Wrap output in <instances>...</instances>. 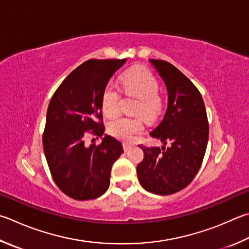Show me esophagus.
<instances>
[{"label":"esophagus","mask_w":249,"mask_h":249,"mask_svg":"<svg viewBox=\"0 0 249 249\" xmlns=\"http://www.w3.org/2000/svg\"><path fill=\"white\" fill-rule=\"evenodd\" d=\"M130 147H132V146H130L129 143H126V142H124V143H123V149H124V151H128L129 149H130Z\"/></svg>","instance_id":"obj_1"}]
</instances>
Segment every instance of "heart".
<instances>
[{"mask_svg": "<svg viewBox=\"0 0 249 249\" xmlns=\"http://www.w3.org/2000/svg\"><path fill=\"white\" fill-rule=\"evenodd\" d=\"M121 85L126 94L139 97L136 111L147 117H155L162 107L159 92V81L146 67H135L121 78ZM120 92L113 84H107L102 92L101 110L107 117L115 116L120 111ZM144 128L142 116H121L111 121L107 132L123 142H130L136 134Z\"/></svg>", "mask_w": 249, "mask_h": 249, "instance_id": "obj_1", "label": "heart"}]
</instances>
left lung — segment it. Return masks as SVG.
<instances>
[{"label":"left lung","mask_w":249,"mask_h":249,"mask_svg":"<svg viewBox=\"0 0 249 249\" xmlns=\"http://www.w3.org/2000/svg\"><path fill=\"white\" fill-rule=\"evenodd\" d=\"M165 83L168 109L163 120L150 133L170 147H146L137 165L142 186L157 195L182 191L199 171L209 137V123L199 90L171 63L149 60Z\"/></svg>","instance_id":"8db88e82"}]
</instances>
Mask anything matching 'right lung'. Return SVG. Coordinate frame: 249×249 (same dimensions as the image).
Listing matches in <instances>:
<instances>
[{
    "label": "right lung",
    "instance_id": "right-lung-1",
    "mask_svg": "<svg viewBox=\"0 0 249 249\" xmlns=\"http://www.w3.org/2000/svg\"><path fill=\"white\" fill-rule=\"evenodd\" d=\"M123 60L86 61L58 86L49 103L42 143L50 172L61 191L76 200L100 197L110 185L111 169L123 153L109 135L85 146V135L105 133L101 97Z\"/></svg>",
    "mask_w": 249,
    "mask_h": 249
}]
</instances>
